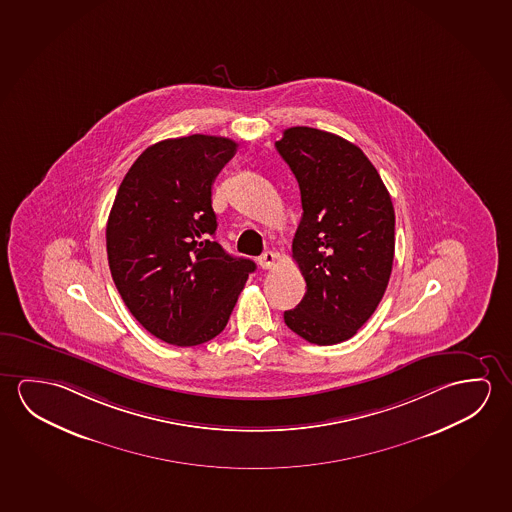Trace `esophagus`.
Returning <instances> with one entry per match:
<instances>
[{
  "mask_svg": "<svg viewBox=\"0 0 512 512\" xmlns=\"http://www.w3.org/2000/svg\"><path fill=\"white\" fill-rule=\"evenodd\" d=\"M277 256L272 251H265L261 254L260 258H258V265H260L263 270H268V268L274 267L276 265Z\"/></svg>",
  "mask_w": 512,
  "mask_h": 512,
  "instance_id": "obj_1",
  "label": "esophagus"
}]
</instances>
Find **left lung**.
I'll return each mask as SVG.
<instances>
[{"mask_svg": "<svg viewBox=\"0 0 512 512\" xmlns=\"http://www.w3.org/2000/svg\"><path fill=\"white\" fill-rule=\"evenodd\" d=\"M276 147L301 188L292 256L308 288L284 324L309 343H341L374 315L390 281V192L365 153L329 131L288 128Z\"/></svg>", "mask_w": 512, "mask_h": 512, "instance_id": "left-lung-1", "label": "left lung"}]
</instances>
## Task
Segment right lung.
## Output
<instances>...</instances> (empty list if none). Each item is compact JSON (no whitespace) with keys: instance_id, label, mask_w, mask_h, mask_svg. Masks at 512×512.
Returning a JSON list of instances; mask_svg holds the SVG:
<instances>
[{"instance_id":"obj_1","label":"right lung","mask_w":512,"mask_h":512,"mask_svg":"<svg viewBox=\"0 0 512 512\" xmlns=\"http://www.w3.org/2000/svg\"><path fill=\"white\" fill-rule=\"evenodd\" d=\"M236 142L213 135L147 147L115 195L106 252L131 315L171 345L194 347L224 331L254 261L213 240L211 185Z\"/></svg>"}]
</instances>
